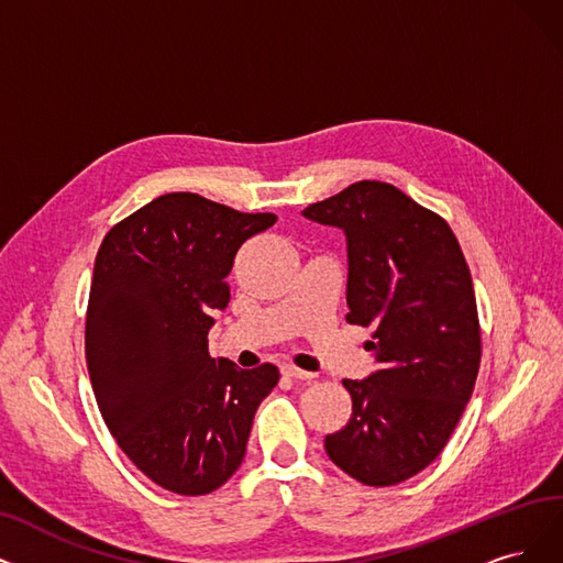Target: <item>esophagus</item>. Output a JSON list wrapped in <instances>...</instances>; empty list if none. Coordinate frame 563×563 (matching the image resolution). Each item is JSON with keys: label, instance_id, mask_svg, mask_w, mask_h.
<instances>
[{"label": "esophagus", "instance_id": "obj_1", "mask_svg": "<svg viewBox=\"0 0 563 563\" xmlns=\"http://www.w3.org/2000/svg\"><path fill=\"white\" fill-rule=\"evenodd\" d=\"M279 369H282V374H284V376H290V378H300V380H309V378L317 376V374L305 372V369H300V367H296V365H290V363H284Z\"/></svg>", "mask_w": 563, "mask_h": 563}]
</instances>
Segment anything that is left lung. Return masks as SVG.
Instances as JSON below:
<instances>
[{
	"label": "left lung",
	"mask_w": 563,
	"mask_h": 563,
	"mask_svg": "<svg viewBox=\"0 0 563 563\" xmlns=\"http://www.w3.org/2000/svg\"><path fill=\"white\" fill-rule=\"evenodd\" d=\"M342 229L346 321L374 325L378 369L344 378L353 413L325 437L351 478L388 487L432 464L451 439L481 367L474 284L448 223L397 187L363 179L302 210Z\"/></svg>",
	"instance_id": "left-lung-1"
}]
</instances>
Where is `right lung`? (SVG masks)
<instances>
[{
	"mask_svg": "<svg viewBox=\"0 0 563 563\" xmlns=\"http://www.w3.org/2000/svg\"><path fill=\"white\" fill-rule=\"evenodd\" d=\"M275 221L177 191L122 219L99 246L85 325L89 380L124 455L168 492L198 497L227 483L279 380L269 363L240 369L208 353L238 250Z\"/></svg>",
	"mask_w": 563,
	"mask_h": 563,
	"instance_id": "right-lung-1",
	"label": "right lung"
}]
</instances>
